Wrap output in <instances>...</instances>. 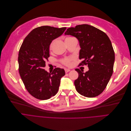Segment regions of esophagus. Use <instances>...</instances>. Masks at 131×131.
I'll return each mask as SVG.
<instances>
[{"label":"esophagus","mask_w":131,"mask_h":131,"mask_svg":"<svg viewBox=\"0 0 131 131\" xmlns=\"http://www.w3.org/2000/svg\"><path fill=\"white\" fill-rule=\"evenodd\" d=\"M64 70H65V72H66V73H67V72H69V71H70V69H65Z\"/></svg>","instance_id":"1"}]
</instances>
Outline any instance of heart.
<instances>
[{
    "label": "heart",
    "instance_id": "b5f03b06",
    "mask_svg": "<svg viewBox=\"0 0 131 131\" xmlns=\"http://www.w3.org/2000/svg\"><path fill=\"white\" fill-rule=\"evenodd\" d=\"M68 38H70V37H68ZM53 44V41H52L51 43L50 46H49V48L51 49L52 47ZM74 58L73 57H68V58H66L64 59H62L61 60V63L62 64H63L64 65L66 66H70L71 64V62L73 60Z\"/></svg>",
    "mask_w": 131,
    "mask_h": 131
}]
</instances>
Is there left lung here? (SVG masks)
<instances>
[{
  "mask_svg": "<svg viewBox=\"0 0 131 131\" xmlns=\"http://www.w3.org/2000/svg\"><path fill=\"white\" fill-rule=\"evenodd\" d=\"M65 35L76 37L80 46L79 66L88 65L86 72L76 69L78 78L74 85L80 94L88 97L98 96L107 87L114 71L115 52L108 36L88 24L67 29Z\"/></svg>",
  "mask_w": 131,
  "mask_h": 131,
  "instance_id": "left-lung-1",
  "label": "left lung"
}]
</instances>
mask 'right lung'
I'll return each mask as SVG.
<instances>
[{
    "instance_id": "obj_1",
    "label": "right lung",
    "mask_w": 131,
    "mask_h": 131,
    "mask_svg": "<svg viewBox=\"0 0 131 131\" xmlns=\"http://www.w3.org/2000/svg\"><path fill=\"white\" fill-rule=\"evenodd\" d=\"M66 27H37L25 38L18 53L20 75L28 92L34 97L44 100L58 92L60 79L65 75L63 69L56 68L49 73L43 69L49 57L52 40L63 34Z\"/></svg>"
}]
</instances>
